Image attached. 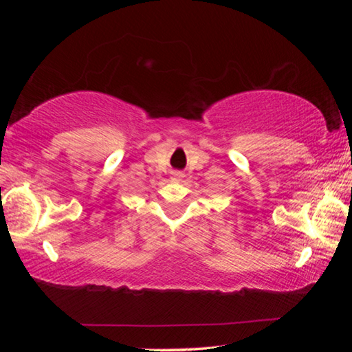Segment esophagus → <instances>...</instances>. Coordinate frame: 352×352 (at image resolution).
I'll list each match as a JSON object with an SVG mask.
<instances>
[{
  "instance_id": "34e87169",
  "label": "esophagus",
  "mask_w": 352,
  "mask_h": 352,
  "mask_svg": "<svg viewBox=\"0 0 352 352\" xmlns=\"http://www.w3.org/2000/svg\"><path fill=\"white\" fill-rule=\"evenodd\" d=\"M183 178V174L182 172H174V180H177V182H180Z\"/></svg>"
}]
</instances>
